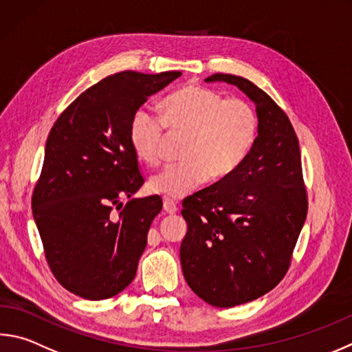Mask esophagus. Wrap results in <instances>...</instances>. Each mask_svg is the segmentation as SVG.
Wrapping results in <instances>:
<instances>
[{"label":"esophagus","mask_w":352,"mask_h":352,"mask_svg":"<svg viewBox=\"0 0 352 352\" xmlns=\"http://www.w3.org/2000/svg\"><path fill=\"white\" fill-rule=\"evenodd\" d=\"M163 210L166 214H175L177 210H178V208H177V204L172 201V200H169V198H164L163 200Z\"/></svg>","instance_id":"34e87169"}]
</instances>
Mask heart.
Instances as JSON below:
<instances>
[{
	"instance_id": "1",
	"label": "heart",
	"mask_w": 352,
	"mask_h": 352,
	"mask_svg": "<svg viewBox=\"0 0 352 352\" xmlns=\"http://www.w3.org/2000/svg\"><path fill=\"white\" fill-rule=\"evenodd\" d=\"M164 127L186 133L182 162L152 175L151 192L178 200L210 178L219 182L237 170L257 138L258 120L252 106L239 98H225L212 89L184 86L163 100L162 117L148 107H138L129 121L133 154L154 166L162 157Z\"/></svg>"
}]
</instances>
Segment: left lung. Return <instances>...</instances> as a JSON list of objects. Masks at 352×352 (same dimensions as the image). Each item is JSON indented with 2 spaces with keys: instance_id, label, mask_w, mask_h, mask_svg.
<instances>
[{
  "instance_id": "obj_1",
  "label": "left lung",
  "mask_w": 352,
  "mask_h": 352,
  "mask_svg": "<svg viewBox=\"0 0 352 352\" xmlns=\"http://www.w3.org/2000/svg\"><path fill=\"white\" fill-rule=\"evenodd\" d=\"M206 82L237 86L255 104L258 131L251 152L228 178L183 203L188 232L180 246L190 289L217 308H232L274 289L308 212L298 140L289 118L243 76L214 74Z\"/></svg>"
}]
</instances>
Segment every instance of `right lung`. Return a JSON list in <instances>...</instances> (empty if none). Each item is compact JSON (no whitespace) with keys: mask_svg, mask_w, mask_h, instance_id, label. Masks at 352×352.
<instances>
[{"mask_svg":"<svg viewBox=\"0 0 352 352\" xmlns=\"http://www.w3.org/2000/svg\"><path fill=\"white\" fill-rule=\"evenodd\" d=\"M180 75L126 70L107 76L82 92L50 129L32 209L50 270L75 296L111 298L135 277L163 201L131 198L144 180L127 135L129 121ZM121 197L130 198L124 207Z\"/></svg>","mask_w":352,"mask_h":352,"instance_id":"add662e5","label":"right lung"}]
</instances>
